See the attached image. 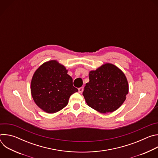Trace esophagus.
I'll return each mask as SVG.
<instances>
[{
    "mask_svg": "<svg viewBox=\"0 0 158 158\" xmlns=\"http://www.w3.org/2000/svg\"><path fill=\"white\" fill-rule=\"evenodd\" d=\"M78 91H79V92L80 93H82V91H83V87H79V88L78 89Z\"/></svg>",
    "mask_w": 158,
    "mask_h": 158,
    "instance_id": "1",
    "label": "esophagus"
}]
</instances>
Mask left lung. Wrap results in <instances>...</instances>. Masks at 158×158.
Listing matches in <instances>:
<instances>
[{
    "label": "left lung",
    "instance_id": "1",
    "mask_svg": "<svg viewBox=\"0 0 158 158\" xmlns=\"http://www.w3.org/2000/svg\"><path fill=\"white\" fill-rule=\"evenodd\" d=\"M89 78L82 94L89 107L105 114L117 110L126 100L127 80L116 65L106 63L90 71Z\"/></svg>",
    "mask_w": 158,
    "mask_h": 158
}]
</instances>
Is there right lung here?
Segmentation results:
<instances>
[{"label":"right lung","mask_w":158,"mask_h":158,"mask_svg":"<svg viewBox=\"0 0 158 158\" xmlns=\"http://www.w3.org/2000/svg\"><path fill=\"white\" fill-rule=\"evenodd\" d=\"M31 94L37 106L48 113H55L65 107L70 96L78 89L65 67L52 60L42 64L34 73Z\"/></svg>","instance_id":"1"}]
</instances>
